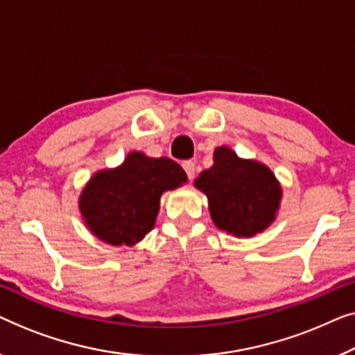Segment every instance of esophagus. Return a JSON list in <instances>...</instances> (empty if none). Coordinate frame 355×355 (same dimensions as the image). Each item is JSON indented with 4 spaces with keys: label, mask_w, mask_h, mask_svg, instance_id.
Returning <instances> with one entry per match:
<instances>
[{
    "label": "esophagus",
    "mask_w": 355,
    "mask_h": 355,
    "mask_svg": "<svg viewBox=\"0 0 355 355\" xmlns=\"http://www.w3.org/2000/svg\"><path fill=\"white\" fill-rule=\"evenodd\" d=\"M183 168L187 172V175L189 180L194 178V173H196V166H194L193 161H184L183 162Z\"/></svg>",
    "instance_id": "1"
}]
</instances>
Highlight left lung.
<instances>
[{"label":"left lung","mask_w":355,"mask_h":355,"mask_svg":"<svg viewBox=\"0 0 355 355\" xmlns=\"http://www.w3.org/2000/svg\"><path fill=\"white\" fill-rule=\"evenodd\" d=\"M194 187L207 196L216 227L238 238L270 227L282 201V187L270 168L238 157L227 146L214 151V166L199 173Z\"/></svg>","instance_id":"1"}]
</instances>
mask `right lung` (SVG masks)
Segmentation results:
<instances>
[{"instance_id":"1","label":"right lung","mask_w":355,"mask_h":355,"mask_svg":"<svg viewBox=\"0 0 355 355\" xmlns=\"http://www.w3.org/2000/svg\"><path fill=\"white\" fill-rule=\"evenodd\" d=\"M187 173L168 157L130 153L122 166L99 171L80 194L85 225L112 246H133L151 232L167 189L187 183Z\"/></svg>"}]
</instances>
